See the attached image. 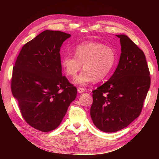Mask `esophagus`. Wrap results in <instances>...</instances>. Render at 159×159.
I'll return each mask as SVG.
<instances>
[{"instance_id":"obj_1","label":"esophagus","mask_w":159,"mask_h":159,"mask_svg":"<svg viewBox=\"0 0 159 159\" xmlns=\"http://www.w3.org/2000/svg\"><path fill=\"white\" fill-rule=\"evenodd\" d=\"M78 91L79 93H83L84 91H85V89L84 88H81V87H78Z\"/></svg>"}]
</instances>
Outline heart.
Masks as SVG:
<instances>
[{
	"instance_id": "b5f03b06",
	"label": "heart",
	"mask_w": 159,
	"mask_h": 159,
	"mask_svg": "<svg viewBox=\"0 0 159 159\" xmlns=\"http://www.w3.org/2000/svg\"><path fill=\"white\" fill-rule=\"evenodd\" d=\"M74 56H65L61 60V68L66 75L75 77L84 67V70L74 82L87 85L95 80L100 81L109 74L117 61V54L111 47L100 42H89L77 46Z\"/></svg>"
}]
</instances>
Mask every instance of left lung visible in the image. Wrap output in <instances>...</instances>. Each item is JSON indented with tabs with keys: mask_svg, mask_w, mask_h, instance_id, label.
I'll return each instance as SVG.
<instances>
[{
	"mask_svg": "<svg viewBox=\"0 0 159 159\" xmlns=\"http://www.w3.org/2000/svg\"><path fill=\"white\" fill-rule=\"evenodd\" d=\"M116 36L121 46L119 64L110 79L92 91L90 109L94 125L105 133L119 131L140 115L151 85L143 50L126 35Z\"/></svg>",
	"mask_w": 159,
	"mask_h": 159,
	"instance_id": "obj_1",
	"label": "left lung"
}]
</instances>
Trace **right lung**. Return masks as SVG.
I'll return each instance as SVG.
<instances>
[{
	"label": "right lung",
	"instance_id": "add662e5",
	"mask_svg": "<svg viewBox=\"0 0 159 159\" xmlns=\"http://www.w3.org/2000/svg\"><path fill=\"white\" fill-rule=\"evenodd\" d=\"M71 36L45 30L23 46L12 70L11 91L25 121L48 132L59 126L77 88L61 74L60 50Z\"/></svg>",
	"mask_w": 159,
	"mask_h": 159
}]
</instances>
